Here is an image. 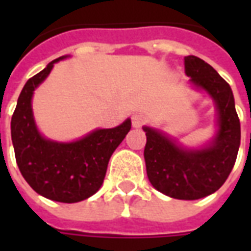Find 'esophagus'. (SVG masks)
I'll list each match as a JSON object with an SVG mask.
<instances>
[{
  "mask_svg": "<svg viewBox=\"0 0 251 251\" xmlns=\"http://www.w3.org/2000/svg\"><path fill=\"white\" fill-rule=\"evenodd\" d=\"M147 122V118L141 114H134L131 117V125L133 127H141Z\"/></svg>",
  "mask_w": 251,
  "mask_h": 251,
  "instance_id": "1",
  "label": "esophagus"
}]
</instances>
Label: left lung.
I'll list each match as a JSON object with an SVG mask.
<instances>
[{
	"label": "left lung",
	"instance_id": "1",
	"mask_svg": "<svg viewBox=\"0 0 251 251\" xmlns=\"http://www.w3.org/2000/svg\"><path fill=\"white\" fill-rule=\"evenodd\" d=\"M185 75L210 95L216 109V133L201 148H184L163 131L144 126L148 179L169 198L196 200L214 194L226 181L237 160L241 124L231 87L212 67L196 56L184 57Z\"/></svg>",
	"mask_w": 251,
	"mask_h": 251
}]
</instances>
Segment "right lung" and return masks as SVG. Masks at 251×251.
<instances>
[{
	"mask_svg": "<svg viewBox=\"0 0 251 251\" xmlns=\"http://www.w3.org/2000/svg\"><path fill=\"white\" fill-rule=\"evenodd\" d=\"M55 59L25 83L14 110L10 130L16 161L23 177L47 199L76 203L93 196L103 184L107 164L131 127L127 118L113 129H95L71 142L48 140L36 126L32 110L33 91L46 80Z\"/></svg>",
	"mask_w": 251,
	"mask_h": 251,
	"instance_id": "add662e5",
	"label": "right lung"
}]
</instances>
